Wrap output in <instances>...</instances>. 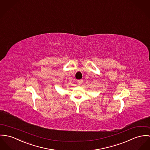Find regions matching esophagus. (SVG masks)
Instances as JSON below:
<instances>
[{"label":"esophagus","mask_w":150,"mask_h":150,"mask_svg":"<svg viewBox=\"0 0 150 150\" xmlns=\"http://www.w3.org/2000/svg\"><path fill=\"white\" fill-rule=\"evenodd\" d=\"M83 81L82 79L79 80V81H78V83L79 85H81V84L83 83Z\"/></svg>","instance_id":"obj_1"}]
</instances>
